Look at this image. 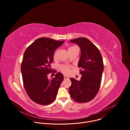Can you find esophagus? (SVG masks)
I'll return each instance as SVG.
<instances>
[{"instance_id":"34e87169","label":"esophagus","mask_w":130,"mask_h":130,"mask_svg":"<svg viewBox=\"0 0 130 130\" xmlns=\"http://www.w3.org/2000/svg\"><path fill=\"white\" fill-rule=\"evenodd\" d=\"M64 78L65 80H66V79H68L69 78L67 76H64Z\"/></svg>"}]
</instances>
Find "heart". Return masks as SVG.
Listing matches in <instances>:
<instances>
[{
  "label": "heart",
  "instance_id": "b5f03b06",
  "mask_svg": "<svg viewBox=\"0 0 130 130\" xmlns=\"http://www.w3.org/2000/svg\"><path fill=\"white\" fill-rule=\"evenodd\" d=\"M75 46H73V47H71L70 48H69V49L70 48H73ZM58 50L56 52H55L54 54V58L55 59L57 58V55H58ZM60 69H61V70L62 71V72L65 74H68L69 72V67L67 66V65H62L60 67Z\"/></svg>",
  "mask_w": 130,
  "mask_h": 130
}]
</instances>
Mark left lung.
Returning <instances> with one entry per match:
<instances>
[{"mask_svg":"<svg viewBox=\"0 0 130 130\" xmlns=\"http://www.w3.org/2000/svg\"><path fill=\"white\" fill-rule=\"evenodd\" d=\"M77 44L81 49L78 66L82 75L80 81L70 78L71 85L69 92L72 99L79 103H85L94 99L100 87L104 70L103 59L98 48L85 38L70 41Z\"/></svg>","mask_w":130,"mask_h":130,"instance_id":"obj_1","label":"left lung"}]
</instances>
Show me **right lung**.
<instances>
[{
    "label": "right lung",
    "mask_w": 130,
    "mask_h": 130,
    "mask_svg": "<svg viewBox=\"0 0 130 130\" xmlns=\"http://www.w3.org/2000/svg\"><path fill=\"white\" fill-rule=\"evenodd\" d=\"M64 42L41 38L32 43L24 54L21 65L24 86L30 98L36 103L48 105L56 98L63 75L57 72L51 80L47 76L52 73L50 64L55 50Z\"/></svg>",
    "instance_id": "1"
}]
</instances>
